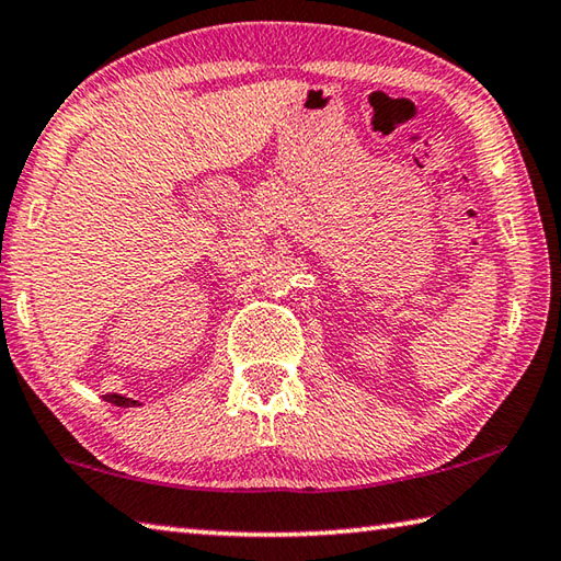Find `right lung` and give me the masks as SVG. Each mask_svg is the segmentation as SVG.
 Returning <instances> with one entry per match:
<instances>
[{"instance_id": "right-lung-1", "label": "right lung", "mask_w": 561, "mask_h": 561, "mask_svg": "<svg viewBox=\"0 0 561 561\" xmlns=\"http://www.w3.org/2000/svg\"><path fill=\"white\" fill-rule=\"evenodd\" d=\"M105 400L112 402V404H117V407H131V404H137L135 400H129V397H122V394H105Z\"/></svg>"}]
</instances>
